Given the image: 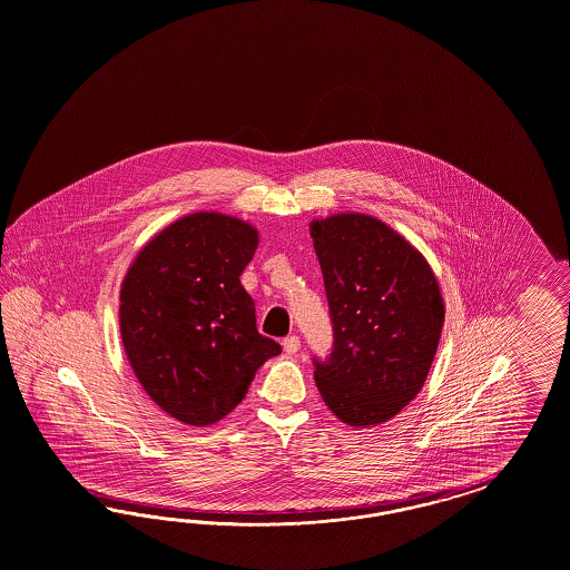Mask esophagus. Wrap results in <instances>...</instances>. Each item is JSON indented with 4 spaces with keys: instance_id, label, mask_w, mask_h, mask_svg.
<instances>
[{
    "instance_id": "obj_1",
    "label": "esophagus",
    "mask_w": 570,
    "mask_h": 570,
    "mask_svg": "<svg viewBox=\"0 0 570 570\" xmlns=\"http://www.w3.org/2000/svg\"><path fill=\"white\" fill-rule=\"evenodd\" d=\"M282 346H284V351H286L288 355H294V353H298V348H301V338H298L296 334H291V336H286V338L282 341Z\"/></svg>"
}]
</instances>
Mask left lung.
Wrapping results in <instances>:
<instances>
[{
  "instance_id": "8db88e82",
  "label": "left lung",
  "mask_w": 570,
  "mask_h": 570,
  "mask_svg": "<svg viewBox=\"0 0 570 570\" xmlns=\"http://www.w3.org/2000/svg\"><path fill=\"white\" fill-rule=\"evenodd\" d=\"M334 328L315 384L348 426L389 422L415 399L431 372L445 305L424 255L393 227L363 213L309 224Z\"/></svg>"
}]
</instances>
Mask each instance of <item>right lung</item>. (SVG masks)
Returning a JSON list of instances; mask_svg holds the SVG:
<instances>
[{
    "mask_svg": "<svg viewBox=\"0 0 570 570\" xmlns=\"http://www.w3.org/2000/svg\"><path fill=\"white\" fill-rule=\"evenodd\" d=\"M257 246V227L200 210L146 242L125 274V355L148 397L177 422H219L282 353L259 334L255 301L240 284Z\"/></svg>",
    "mask_w": 570,
    "mask_h": 570,
    "instance_id": "right-lung-1",
    "label": "right lung"
}]
</instances>
